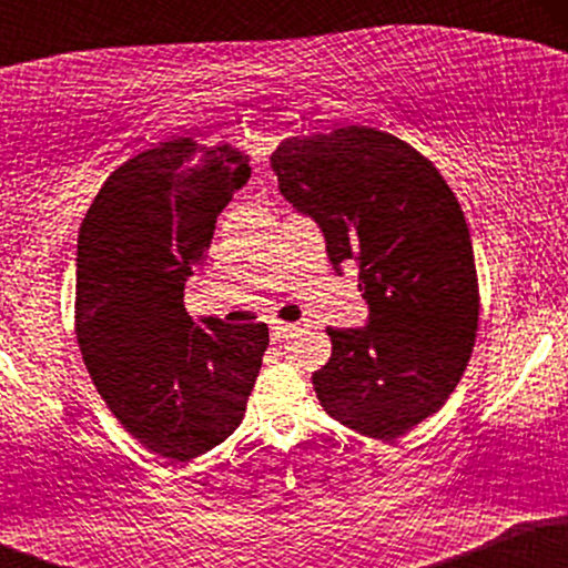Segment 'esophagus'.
<instances>
[{"label":"esophagus","mask_w":568,"mask_h":568,"mask_svg":"<svg viewBox=\"0 0 568 568\" xmlns=\"http://www.w3.org/2000/svg\"><path fill=\"white\" fill-rule=\"evenodd\" d=\"M270 331H272V338H275V342H280V338H288L291 334H296L298 325H296V323L272 321V323H270Z\"/></svg>","instance_id":"esophagus-1"}]
</instances>
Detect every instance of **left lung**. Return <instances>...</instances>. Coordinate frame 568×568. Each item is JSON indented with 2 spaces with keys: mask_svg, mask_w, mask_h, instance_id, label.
<instances>
[{
  "mask_svg": "<svg viewBox=\"0 0 568 568\" xmlns=\"http://www.w3.org/2000/svg\"><path fill=\"white\" fill-rule=\"evenodd\" d=\"M270 162L331 264L361 266L371 310L366 328H328L317 400L361 435L400 438L448 400L473 355L480 296L459 200L425 154L366 125L293 135Z\"/></svg>",
  "mask_w": 568,
  "mask_h": 568,
  "instance_id": "8db88e82",
  "label": "left lung"
}]
</instances>
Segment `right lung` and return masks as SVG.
I'll return each instance as SVG.
<instances>
[{"label":"right lung","mask_w":568,"mask_h":568,"mask_svg":"<svg viewBox=\"0 0 568 568\" xmlns=\"http://www.w3.org/2000/svg\"><path fill=\"white\" fill-rule=\"evenodd\" d=\"M247 162L230 143L143 149L103 181L77 240L74 323L90 379L116 422L171 462L240 427L270 344L264 323H194L184 306Z\"/></svg>","instance_id":"right-lung-1"}]
</instances>
